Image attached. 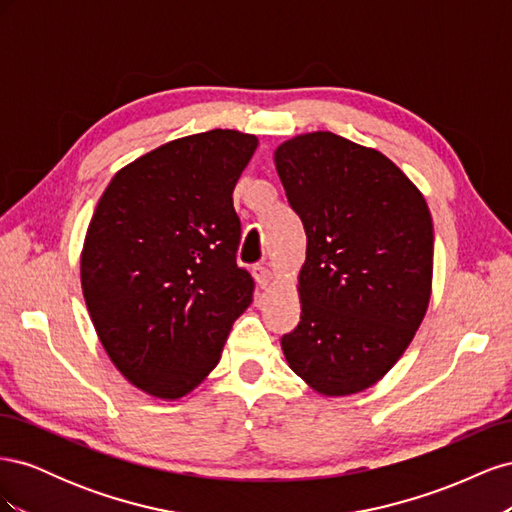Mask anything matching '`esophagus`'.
<instances>
[{"instance_id": "esophagus-1", "label": "esophagus", "mask_w": 512, "mask_h": 512, "mask_svg": "<svg viewBox=\"0 0 512 512\" xmlns=\"http://www.w3.org/2000/svg\"><path fill=\"white\" fill-rule=\"evenodd\" d=\"M252 271H254V277H256V282H258L260 288H269L271 286L273 273H271V269L267 265H256Z\"/></svg>"}]
</instances>
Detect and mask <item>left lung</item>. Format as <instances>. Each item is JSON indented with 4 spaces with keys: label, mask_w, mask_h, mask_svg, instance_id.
Listing matches in <instances>:
<instances>
[{
    "label": "left lung",
    "mask_w": 512,
    "mask_h": 512,
    "mask_svg": "<svg viewBox=\"0 0 512 512\" xmlns=\"http://www.w3.org/2000/svg\"><path fill=\"white\" fill-rule=\"evenodd\" d=\"M275 168L307 235L301 320L282 335L286 361L322 395L365 391L397 363L427 312L425 198L380 151L333 132L286 141Z\"/></svg>",
    "instance_id": "8db88e82"
}]
</instances>
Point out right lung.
I'll list each match as a JSON object with an SVG mask.
<instances>
[{
    "label": "right lung",
    "instance_id": "obj_1",
    "mask_svg": "<svg viewBox=\"0 0 512 512\" xmlns=\"http://www.w3.org/2000/svg\"><path fill=\"white\" fill-rule=\"evenodd\" d=\"M256 147L235 130L166 143L119 170L89 222L81 284L91 322L115 367L149 395L177 399L203 382L252 303L232 190Z\"/></svg>",
    "mask_w": 512,
    "mask_h": 512
}]
</instances>
